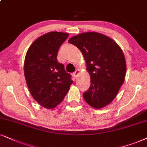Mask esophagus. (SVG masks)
Listing matches in <instances>:
<instances>
[{"instance_id": "1", "label": "esophagus", "mask_w": 147, "mask_h": 147, "mask_svg": "<svg viewBox=\"0 0 147 147\" xmlns=\"http://www.w3.org/2000/svg\"><path fill=\"white\" fill-rule=\"evenodd\" d=\"M79 70H76V71L72 73V75L74 76V77L75 78H77L78 75H79Z\"/></svg>"}]
</instances>
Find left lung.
Here are the masks:
<instances>
[{"mask_svg":"<svg viewBox=\"0 0 147 147\" xmlns=\"http://www.w3.org/2000/svg\"><path fill=\"white\" fill-rule=\"evenodd\" d=\"M68 42L81 50L91 78L84 99L94 108L106 106L116 97L125 79L126 65L122 49L112 39L97 32L83 33Z\"/></svg>","mask_w":147,"mask_h":147,"instance_id":"1","label":"left lung"}]
</instances>
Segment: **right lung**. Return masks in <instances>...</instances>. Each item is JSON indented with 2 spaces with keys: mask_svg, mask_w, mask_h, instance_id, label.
Here are the masks:
<instances>
[{
  "mask_svg": "<svg viewBox=\"0 0 147 147\" xmlns=\"http://www.w3.org/2000/svg\"><path fill=\"white\" fill-rule=\"evenodd\" d=\"M66 33L52 31L36 39L27 50L24 62L27 85L34 99L42 107L53 109L63 100L73 81L57 60Z\"/></svg>",
  "mask_w": 147,
  "mask_h": 147,
  "instance_id": "obj_1",
  "label": "right lung"
}]
</instances>
